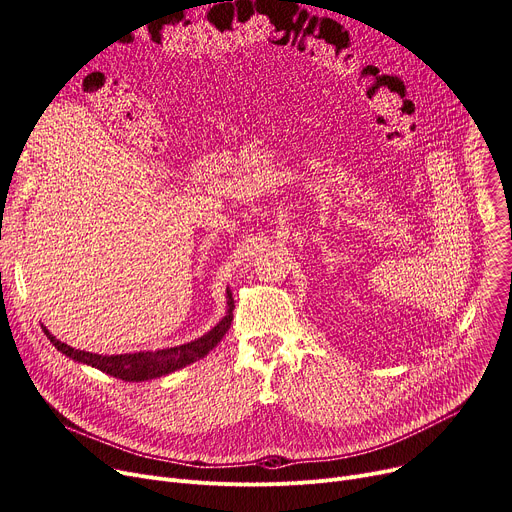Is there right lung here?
Returning <instances> with one entry per match:
<instances>
[{
	"mask_svg": "<svg viewBox=\"0 0 512 512\" xmlns=\"http://www.w3.org/2000/svg\"><path fill=\"white\" fill-rule=\"evenodd\" d=\"M228 305H230L228 315L209 334L201 336L199 340L182 344V346L164 348V351H157V353H132V355L103 357V355H93L87 351H78V348H72V346L56 340V336H51L47 330H45V334L60 353H64L66 357H70L78 363H87L91 367H97L99 371L110 373V375H114V378L124 380V382H145V380L159 378V375L172 373L180 367H186L193 361L205 357L211 348L224 338V334L228 332V328L232 324V292H228Z\"/></svg>",
	"mask_w": 512,
	"mask_h": 512,
	"instance_id": "right-lung-1",
	"label": "right lung"
}]
</instances>
